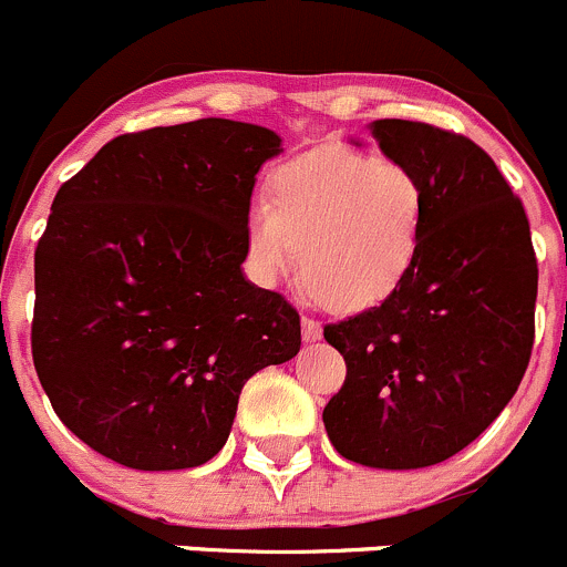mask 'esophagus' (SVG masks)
<instances>
[{"label":"esophagus","mask_w":567,"mask_h":567,"mask_svg":"<svg viewBox=\"0 0 567 567\" xmlns=\"http://www.w3.org/2000/svg\"><path fill=\"white\" fill-rule=\"evenodd\" d=\"M301 337H303V342H318V339L323 337V326L312 318H303L301 320Z\"/></svg>","instance_id":"34e87169"}]
</instances>
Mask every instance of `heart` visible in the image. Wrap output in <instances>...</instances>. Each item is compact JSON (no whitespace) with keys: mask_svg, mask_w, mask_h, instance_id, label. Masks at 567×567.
<instances>
[{"mask_svg":"<svg viewBox=\"0 0 567 567\" xmlns=\"http://www.w3.org/2000/svg\"><path fill=\"white\" fill-rule=\"evenodd\" d=\"M424 214V187L404 165L342 146L296 154L268 178V204L249 208V266L277 285L299 268L303 247L315 296L337 312H363L410 279Z\"/></svg>","mask_w":567,"mask_h":567,"instance_id":"b5f03b06","label":"heart"}]
</instances>
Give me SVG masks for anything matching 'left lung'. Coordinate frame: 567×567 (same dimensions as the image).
<instances>
[{
  "label": "left lung",
  "mask_w": 567,
  "mask_h": 567,
  "mask_svg": "<svg viewBox=\"0 0 567 567\" xmlns=\"http://www.w3.org/2000/svg\"><path fill=\"white\" fill-rule=\"evenodd\" d=\"M369 133L419 176L424 238L393 299L323 329L348 363L323 424L363 467H432L467 449L519 389L538 264L522 200L484 148L408 118H380Z\"/></svg>",
  "instance_id": "obj_1"
}]
</instances>
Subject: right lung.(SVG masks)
I'll use <instances>...</instances> for the list:
<instances>
[{"instance_id":"1","label":"right lung","mask_w":567,"mask_h":567,"mask_svg":"<svg viewBox=\"0 0 567 567\" xmlns=\"http://www.w3.org/2000/svg\"><path fill=\"white\" fill-rule=\"evenodd\" d=\"M274 130L230 118L105 143L34 249L32 359L62 424L133 470L223 451L244 383L301 348L299 312L244 277Z\"/></svg>"}]
</instances>
